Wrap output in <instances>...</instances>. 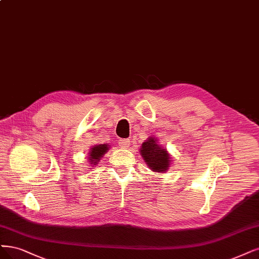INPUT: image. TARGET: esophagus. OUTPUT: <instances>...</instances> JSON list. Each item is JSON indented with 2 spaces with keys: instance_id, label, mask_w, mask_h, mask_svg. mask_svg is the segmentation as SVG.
I'll return each mask as SVG.
<instances>
[{
  "instance_id": "obj_1",
  "label": "esophagus",
  "mask_w": 259,
  "mask_h": 259,
  "mask_svg": "<svg viewBox=\"0 0 259 259\" xmlns=\"http://www.w3.org/2000/svg\"><path fill=\"white\" fill-rule=\"evenodd\" d=\"M130 144H131L130 139H121V140L119 141V145H120V147H121V148H123V149H126V148H128V147H130Z\"/></svg>"
}]
</instances>
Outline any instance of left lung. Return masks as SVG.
<instances>
[{
    "mask_svg": "<svg viewBox=\"0 0 259 259\" xmlns=\"http://www.w3.org/2000/svg\"><path fill=\"white\" fill-rule=\"evenodd\" d=\"M140 154L146 164L154 172H166L171 165V155L166 148L158 144V139L149 137L140 148Z\"/></svg>",
    "mask_w": 259,
    "mask_h": 259,
    "instance_id": "8db88e82",
    "label": "left lung"
}]
</instances>
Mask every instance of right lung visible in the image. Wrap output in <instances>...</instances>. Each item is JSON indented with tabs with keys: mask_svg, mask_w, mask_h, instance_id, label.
Instances as JSON below:
<instances>
[{
	"mask_svg": "<svg viewBox=\"0 0 259 259\" xmlns=\"http://www.w3.org/2000/svg\"><path fill=\"white\" fill-rule=\"evenodd\" d=\"M109 150V145L108 144H100V145H95L93 146L90 151H89V164L95 166L96 164H99L101 158L106 154L107 151ZM92 166V167H93Z\"/></svg>",
	"mask_w": 259,
	"mask_h": 259,
	"instance_id": "right-lung-1",
	"label": "right lung"
}]
</instances>
